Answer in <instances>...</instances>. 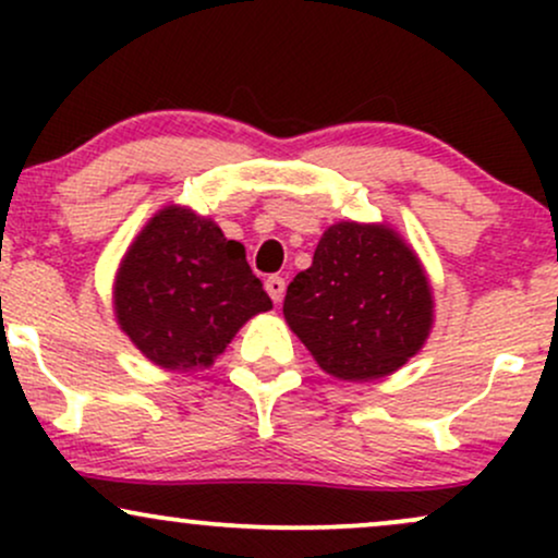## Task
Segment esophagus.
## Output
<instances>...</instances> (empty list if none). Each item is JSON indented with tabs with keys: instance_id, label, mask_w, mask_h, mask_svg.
<instances>
[{
	"instance_id": "esophagus-1",
	"label": "esophagus",
	"mask_w": 558,
	"mask_h": 558,
	"mask_svg": "<svg viewBox=\"0 0 558 558\" xmlns=\"http://www.w3.org/2000/svg\"><path fill=\"white\" fill-rule=\"evenodd\" d=\"M265 288H267V293H270V299L275 301V304H280V301H283L286 280L280 278V275H272V278H267L265 280Z\"/></svg>"
}]
</instances>
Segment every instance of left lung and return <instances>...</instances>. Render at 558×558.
Segmentation results:
<instances>
[{
    "label": "left lung",
    "instance_id": "obj_1",
    "mask_svg": "<svg viewBox=\"0 0 558 558\" xmlns=\"http://www.w3.org/2000/svg\"><path fill=\"white\" fill-rule=\"evenodd\" d=\"M283 315L319 369L367 383L393 375L425 345L433 286L399 230L341 220L323 233L310 270L291 280Z\"/></svg>",
    "mask_w": 558,
    "mask_h": 558
}]
</instances>
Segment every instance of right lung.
Wrapping results in <instances>:
<instances>
[{"label": "right lung", "mask_w": 558, "mask_h": 558, "mask_svg": "<svg viewBox=\"0 0 558 558\" xmlns=\"http://www.w3.org/2000/svg\"><path fill=\"white\" fill-rule=\"evenodd\" d=\"M120 330L172 373L207 369L259 312L272 310L246 248L213 217L168 204L149 217L120 259L112 283Z\"/></svg>", "instance_id": "right-lung-1"}]
</instances>
